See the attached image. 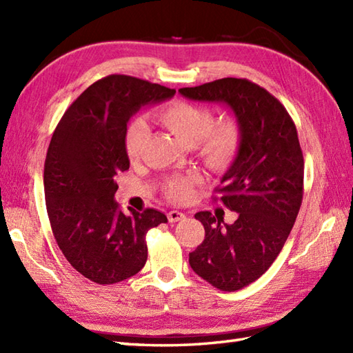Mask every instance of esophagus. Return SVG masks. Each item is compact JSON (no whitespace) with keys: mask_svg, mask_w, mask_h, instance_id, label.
Here are the masks:
<instances>
[{"mask_svg":"<svg viewBox=\"0 0 353 353\" xmlns=\"http://www.w3.org/2000/svg\"><path fill=\"white\" fill-rule=\"evenodd\" d=\"M167 216H168L170 223H177V221H182L186 215L183 212H179V211H170L167 214Z\"/></svg>","mask_w":353,"mask_h":353,"instance_id":"obj_1","label":"esophagus"}]
</instances>
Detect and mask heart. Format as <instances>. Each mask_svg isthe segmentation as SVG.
<instances>
[{"instance_id":"b5f03b06","label":"heart","mask_w":353,"mask_h":353,"mask_svg":"<svg viewBox=\"0 0 353 353\" xmlns=\"http://www.w3.org/2000/svg\"><path fill=\"white\" fill-rule=\"evenodd\" d=\"M157 118L185 145L196 148L200 159L211 170H228L241 150L243 132L239 124L234 118L214 123V114L208 108L174 101L157 112ZM147 137L148 127L142 119L130 124L125 134V150L130 159L137 161L141 156ZM199 183L197 174L170 177L165 182V197L172 203H186L194 197Z\"/></svg>"}]
</instances>
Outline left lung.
Returning <instances> with one entry per match:
<instances>
[{"label":"left lung","instance_id":"left-lung-1","mask_svg":"<svg viewBox=\"0 0 353 353\" xmlns=\"http://www.w3.org/2000/svg\"><path fill=\"white\" fill-rule=\"evenodd\" d=\"M179 92L228 104L241 127V150L215 190L238 219L226 224L197 212L205 239L190 253L201 279L221 291L241 290L273 264L302 205L305 167L296 125L279 100L247 79L226 77Z\"/></svg>","mask_w":353,"mask_h":353}]
</instances>
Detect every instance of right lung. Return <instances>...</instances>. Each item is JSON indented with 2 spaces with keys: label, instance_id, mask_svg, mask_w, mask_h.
Segmentation results:
<instances>
[{
  "label": "right lung",
  "instance_id": "add662e5",
  "mask_svg": "<svg viewBox=\"0 0 353 353\" xmlns=\"http://www.w3.org/2000/svg\"><path fill=\"white\" fill-rule=\"evenodd\" d=\"M174 89L112 74L95 81L66 109L43 167L52 235L70 264L100 285L121 282L147 262V232L167 223L156 209L124 214L114 200L117 177L129 170L127 123L145 104Z\"/></svg>",
  "mask_w": 353,
  "mask_h": 353
}]
</instances>
